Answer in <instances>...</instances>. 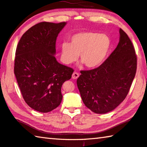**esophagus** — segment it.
Masks as SVG:
<instances>
[{"instance_id":"1","label":"esophagus","mask_w":147,"mask_h":147,"mask_svg":"<svg viewBox=\"0 0 147 147\" xmlns=\"http://www.w3.org/2000/svg\"><path fill=\"white\" fill-rule=\"evenodd\" d=\"M79 77V74L78 73H76V72H74L72 74V78L73 79H77Z\"/></svg>"}]
</instances>
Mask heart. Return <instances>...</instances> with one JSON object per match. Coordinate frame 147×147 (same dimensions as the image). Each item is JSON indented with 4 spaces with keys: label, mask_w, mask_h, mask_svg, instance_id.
Instances as JSON below:
<instances>
[{
    "label": "heart",
    "mask_w": 147,
    "mask_h": 147,
    "mask_svg": "<svg viewBox=\"0 0 147 147\" xmlns=\"http://www.w3.org/2000/svg\"><path fill=\"white\" fill-rule=\"evenodd\" d=\"M111 47V40L105 34L94 32H81L74 34L70 43L63 42L61 46V59L65 64L78 60L88 68L100 65L105 59Z\"/></svg>",
    "instance_id": "heart-1"
}]
</instances>
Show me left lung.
Segmentation results:
<instances>
[{"label":"left lung","mask_w":147,"mask_h":147,"mask_svg":"<svg viewBox=\"0 0 147 147\" xmlns=\"http://www.w3.org/2000/svg\"><path fill=\"white\" fill-rule=\"evenodd\" d=\"M119 42L102 64L81 71L77 86L83 102L96 114L116 108L129 92L137 69L134 47L127 33L119 29Z\"/></svg>","instance_id":"left-lung-1"}]
</instances>
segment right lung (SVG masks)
I'll return each mask as SVG.
<instances>
[{"mask_svg": "<svg viewBox=\"0 0 147 147\" xmlns=\"http://www.w3.org/2000/svg\"><path fill=\"white\" fill-rule=\"evenodd\" d=\"M66 22H42L26 31L16 49L14 73L26 103L34 110L48 113L62 100L61 88L74 70L55 57L56 40Z\"/></svg>", "mask_w": 147, "mask_h": 147, "instance_id": "add662e5", "label": "right lung"}]
</instances>
